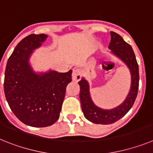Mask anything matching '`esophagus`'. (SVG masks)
I'll list each match as a JSON object with an SVG mask.
<instances>
[{"label":"esophagus","instance_id":"1","mask_svg":"<svg viewBox=\"0 0 153 153\" xmlns=\"http://www.w3.org/2000/svg\"><path fill=\"white\" fill-rule=\"evenodd\" d=\"M81 79V73L79 69H74L72 74V79L75 82H78Z\"/></svg>","mask_w":153,"mask_h":153}]
</instances>
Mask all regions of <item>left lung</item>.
Listing matches in <instances>:
<instances>
[{"label": "left lung", "instance_id": "left-lung-1", "mask_svg": "<svg viewBox=\"0 0 153 153\" xmlns=\"http://www.w3.org/2000/svg\"><path fill=\"white\" fill-rule=\"evenodd\" d=\"M111 40L109 43L110 49L116 56L120 58L126 64L131 73V87L129 93L124 102L117 107L112 109H102L97 107L92 101L90 94V86L86 79L79 82L80 92L81 106L84 117L90 122L97 124L107 125L117 122L123 117L134 104L139 90V66L132 47L122 38L118 33L110 32Z\"/></svg>", "mask_w": 153, "mask_h": 153}]
</instances>
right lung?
<instances>
[{
	"label": "right lung",
	"instance_id": "1",
	"mask_svg": "<svg viewBox=\"0 0 153 153\" xmlns=\"http://www.w3.org/2000/svg\"><path fill=\"white\" fill-rule=\"evenodd\" d=\"M47 37L44 33L24 37L5 70L4 90L9 106L21 122L33 127L49 126L59 119L66 88L72 81L71 70L37 74L30 66V56Z\"/></svg>",
	"mask_w": 153,
	"mask_h": 153
}]
</instances>
